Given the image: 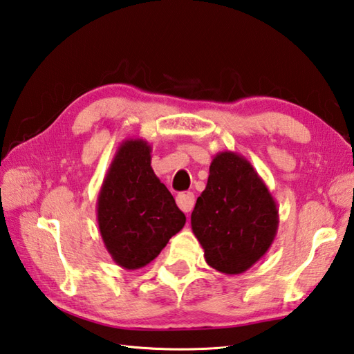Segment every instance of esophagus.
Segmentation results:
<instances>
[{
	"mask_svg": "<svg viewBox=\"0 0 354 354\" xmlns=\"http://www.w3.org/2000/svg\"><path fill=\"white\" fill-rule=\"evenodd\" d=\"M195 204V197L194 194L189 191H185V192H180L177 195V206L182 209L183 212H191L192 207Z\"/></svg>",
	"mask_w": 354,
	"mask_h": 354,
	"instance_id": "1",
	"label": "esophagus"
}]
</instances>
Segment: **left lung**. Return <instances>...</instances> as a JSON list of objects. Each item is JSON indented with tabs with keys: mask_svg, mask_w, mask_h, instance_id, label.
<instances>
[{
	"mask_svg": "<svg viewBox=\"0 0 354 354\" xmlns=\"http://www.w3.org/2000/svg\"><path fill=\"white\" fill-rule=\"evenodd\" d=\"M191 225L209 266L230 276L242 274L276 239L277 203L245 157L221 151L212 159Z\"/></svg>",
	"mask_w": 354,
	"mask_h": 354,
	"instance_id": "left-lung-1",
	"label": "left lung"
}]
</instances>
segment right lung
I'll return each instance as SVG.
<instances>
[{
	"label": "right lung",
	"instance_id": "right-lung-1",
	"mask_svg": "<svg viewBox=\"0 0 354 354\" xmlns=\"http://www.w3.org/2000/svg\"><path fill=\"white\" fill-rule=\"evenodd\" d=\"M104 247L124 270H139L183 229L186 216L151 168V145L125 139L118 147L97 198Z\"/></svg>",
	"mask_w": 354,
	"mask_h": 354
}]
</instances>
